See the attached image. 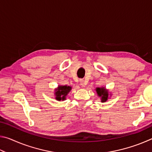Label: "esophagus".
I'll list each match as a JSON object with an SVG mask.
<instances>
[{
	"label": "esophagus",
	"instance_id": "esophagus-1",
	"mask_svg": "<svg viewBox=\"0 0 152 152\" xmlns=\"http://www.w3.org/2000/svg\"><path fill=\"white\" fill-rule=\"evenodd\" d=\"M80 85L82 86V87H84L86 85L85 82H84V80H80Z\"/></svg>",
	"mask_w": 152,
	"mask_h": 152
}]
</instances>
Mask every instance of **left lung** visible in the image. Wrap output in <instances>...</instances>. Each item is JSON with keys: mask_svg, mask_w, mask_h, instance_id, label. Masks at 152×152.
I'll list each match as a JSON object with an SVG mask.
<instances>
[{"mask_svg": "<svg viewBox=\"0 0 152 152\" xmlns=\"http://www.w3.org/2000/svg\"><path fill=\"white\" fill-rule=\"evenodd\" d=\"M96 91L98 95L101 97V101L102 102L107 101L109 94H108V91L105 90L104 87L103 88H96Z\"/></svg>", "mask_w": 152, "mask_h": 152, "instance_id": "1", "label": "left lung"}]
</instances>
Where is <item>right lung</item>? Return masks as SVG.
Here are the masks:
<instances>
[{
  "label": "right lung",
  "instance_id": "right-lung-1",
  "mask_svg": "<svg viewBox=\"0 0 152 152\" xmlns=\"http://www.w3.org/2000/svg\"><path fill=\"white\" fill-rule=\"evenodd\" d=\"M71 87L70 86H60L58 87V89L56 90V100L60 101L61 100H64L66 99V96L67 94L71 90Z\"/></svg>",
  "mask_w": 152,
  "mask_h": 152
}]
</instances>
